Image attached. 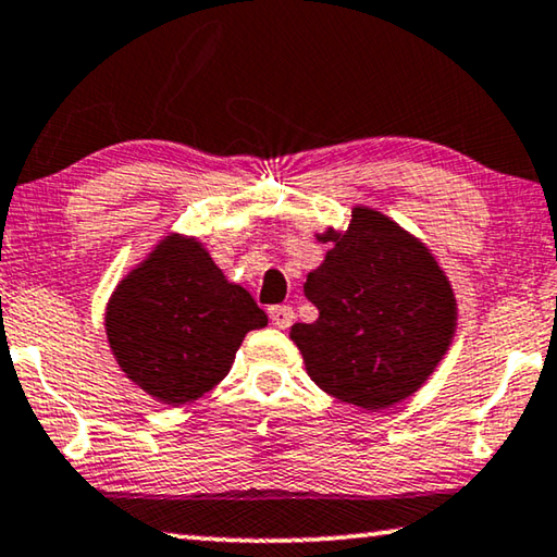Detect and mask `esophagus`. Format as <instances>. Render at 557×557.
I'll use <instances>...</instances> for the list:
<instances>
[{"mask_svg":"<svg viewBox=\"0 0 557 557\" xmlns=\"http://www.w3.org/2000/svg\"><path fill=\"white\" fill-rule=\"evenodd\" d=\"M268 314H270V322L280 326V330H287V326L295 322V310H293V307H287V305L270 307Z\"/></svg>","mask_w":557,"mask_h":557,"instance_id":"34e87169","label":"esophagus"}]
</instances>
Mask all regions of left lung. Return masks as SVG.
I'll return each mask as SVG.
<instances>
[{"label":"left lung","instance_id":"left-lung-1","mask_svg":"<svg viewBox=\"0 0 557 557\" xmlns=\"http://www.w3.org/2000/svg\"><path fill=\"white\" fill-rule=\"evenodd\" d=\"M320 237L332 250L305 282L320 317L289 337L320 389L364 411L389 409L444 359L456 330L451 285L434 255L376 210L355 208L347 233Z\"/></svg>","mask_w":557,"mask_h":557}]
</instances>
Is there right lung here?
Returning <instances> with one entry per match:
<instances>
[{
    "label": "right lung",
    "mask_w": 557,
    "mask_h": 557,
    "mask_svg": "<svg viewBox=\"0 0 557 557\" xmlns=\"http://www.w3.org/2000/svg\"><path fill=\"white\" fill-rule=\"evenodd\" d=\"M268 324L258 302L227 282L206 247L168 235L121 280L106 307L119 367L153 399H200L231 372L250 330Z\"/></svg>",
    "instance_id": "obj_1"
}]
</instances>
